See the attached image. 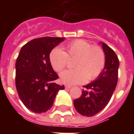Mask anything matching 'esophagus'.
I'll return each mask as SVG.
<instances>
[{
	"mask_svg": "<svg viewBox=\"0 0 134 134\" xmlns=\"http://www.w3.org/2000/svg\"><path fill=\"white\" fill-rule=\"evenodd\" d=\"M71 87H72L71 85H65V88H71Z\"/></svg>",
	"mask_w": 134,
	"mask_h": 134,
	"instance_id": "1",
	"label": "esophagus"
}]
</instances>
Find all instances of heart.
<instances>
[{
  "label": "heart",
  "mask_w": 134,
  "mask_h": 134,
  "mask_svg": "<svg viewBox=\"0 0 134 134\" xmlns=\"http://www.w3.org/2000/svg\"><path fill=\"white\" fill-rule=\"evenodd\" d=\"M75 69L66 70L60 75V80L67 85L81 84L92 81L98 77L105 65V54L99 46H92L83 39H77L65 46V52L54 48L49 54L50 63L56 72H60L67 67L70 59H74Z\"/></svg>",
  "instance_id": "1"
}]
</instances>
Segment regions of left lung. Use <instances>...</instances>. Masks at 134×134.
<instances>
[{"mask_svg": "<svg viewBox=\"0 0 134 134\" xmlns=\"http://www.w3.org/2000/svg\"><path fill=\"white\" fill-rule=\"evenodd\" d=\"M105 54V65L96 80L85 85L82 96L74 100L76 110L84 116H93L109 103L118 82L119 60L106 44L101 43Z\"/></svg>", "mask_w": 134, "mask_h": 134, "instance_id": "obj_1", "label": "left lung"}]
</instances>
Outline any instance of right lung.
Wrapping results in <instances>:
<instances>
[{"label":"right lung","mask_w":134,"mask_h":134,"mask_svg":"<svg viewBox=\"0 0 134 134\" xmlns=\"http://www.w3.org/2000/svg\"><path fill=\"white\" fill-rule=\"evenodd\" d=\"M64 40L61 37L34 38L24 45L16 62V87L21 100L36 113L47 112L64 85L54 82L59 78L49 61L51 51Z\"/></svg>","instance_id":"add662e5"}]
</instances>
